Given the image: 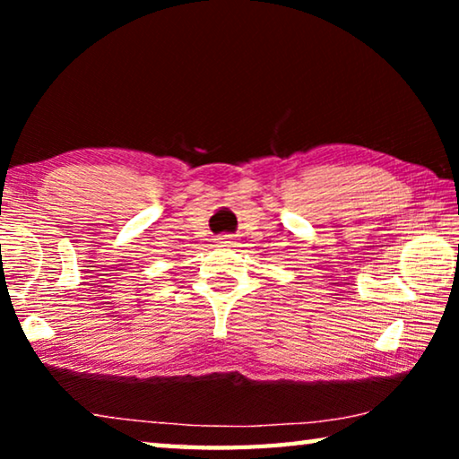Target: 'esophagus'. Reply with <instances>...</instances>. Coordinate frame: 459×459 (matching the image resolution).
<instances>
[{
  "mask_svg": "<svg viewBox=\"0 0 459 459\" xmlns=\"http://www.w3.org/2000/svg\"><path fill=\"white\" fill-rule=\"evenodd\" d=\"M232 245V237L230 235H221L216 238V247H230Z\"/></svg>",
  "mask_w": 459,
  "mask_h": 459,
  "instance_id": "obj_1",
  "label": "esophagus"
}]
</instances>
